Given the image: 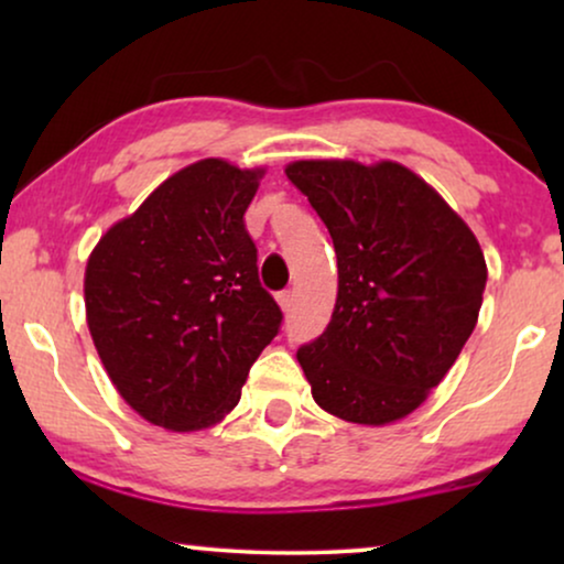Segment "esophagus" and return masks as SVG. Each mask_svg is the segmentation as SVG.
Returning a JSON list of instances; mask_svg holds the SVG:
<instances>
[{
	"instance_id": "esophagus-1",
	"label": "esophagus",
	"mask_w": 564,
	"mask_h": 564,
	"mask_svg": "<svg viewBox=\"0 0 564 564\" xmlns=\"http://www.w3.org/2000/svg\"><path fill=\"white\" fill-rule=\"evenodd\" d=\"M276 303H280V307H282V311H290V307H292V303H295V295H292V292H290V290H282V292H280V295H276Z\"/></svg>"
}]
</instances>
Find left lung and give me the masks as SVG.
I'll list each match as a JSON object with an SVG mask.
<instances>
[{"mask_svg": "<svg viewBox=\"0 0 564 564\" xmlns=\"http://www.w3.org/2000/svg\"><path fill=\"white\" fill-rule=\"evenodd\" d=\"M288 180L326 223L338 295L297 361L323 411L365 426L405 419L475 330L488 267L467 223L395 161H295Z\"/></svg>", "mask_w": 564, "mask_h": 564, "instance_id": "left-lung-1", "label": "left lung"}]
</instances>
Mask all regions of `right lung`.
Instances as JSON below:
<instances>
[{"label": "right lung", "instance_id": "obj_1", "mask_svg": "<svg viewBox=\"0 0 564 564\" xmlns=\"http://www.w3.org/2000/svg\"><path fill=\"white\" fill-rule=\"evenodd\" d=\"M264 169L203 159L156 187L91 251V341L122 400L153 426L197 431L241 400L280 334L243 213Z\"/></svg>", "mask_w": 564, "mask_h": 564}]
</instances>
